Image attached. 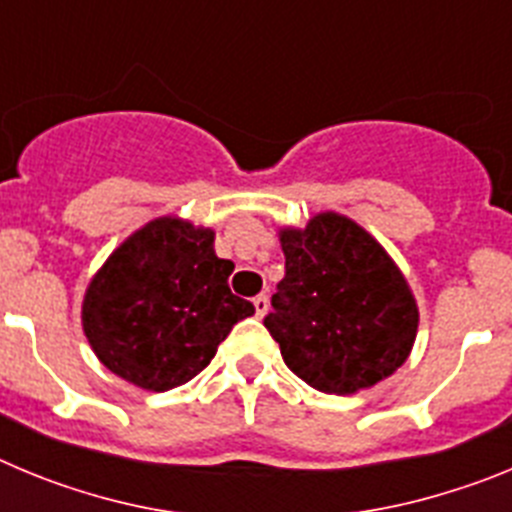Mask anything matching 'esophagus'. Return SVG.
Returning a JSON list of instances; mask_svg holds the SVG:
<instances>
[{"instance_id":"1","label":"esophagus","mask_w":512,"mask_h":512,"mask_svg":"<svg viewBox=\"0 0 512 512\" xmlns=\"http://www.w3.org/2000/svg\"><path fill=\"white\" fill-rule=\"evenodd\" d=\"M253 307H256V315H259V318H264L266 312H269V297L266 295L253 297Z\"/></svg>"}]
</instances>
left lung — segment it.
<instances>
[{
    "mask_svg": "<svg viewBox=\"0 0 512 512\" xmlns=\"http://www.w3.org/2000/svg\"><path fill=\"white\" fill-rule=\"evenodd\" d=\"M284 279L264 318L284 364L328 395L392 377L413 351L418 302L382 243L351 217L318 212L279 228Z\"/></svg>",
    "mask_w": 512,
    "mask_h": 512,
    "instance_id": "left-lung-1",
    "label": "left lung"
}]
</instances>
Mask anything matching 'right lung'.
Instances as JSON below:
<instances>
[{
  "instance_id": "1",
  "label": "right lung",
  "mask_w": 512,
  "mask_h": 512,
  "mask_svg": "<svg viewBox=\"0 0 512 512\" xmlns=\"http://www.w3.org/2000/svg\"><path fill=\"white\" fill-rule=\"evenodd\" d=\"M233 269L215 253V230L156 217L92 277L81 302L84 336L120 379L148 392L174 390L210 364L238 320L256 312L230 292Z\"/></svg>"
}]
</instances>
